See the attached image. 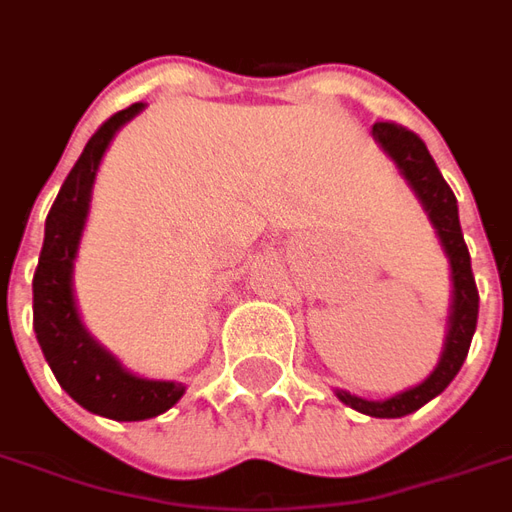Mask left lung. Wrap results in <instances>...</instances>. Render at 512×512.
<instances>
[{
    "label": "left lung",
    "instance_id": "obj_1",
    "mask_svg": "<svg viewBox=\"0 0 512 512\" xmlns=\"http://www.w3.org/2000/svg\"><path fill=\"white\" fill-rule=\"evenodd\" d=\"M373 136L378 139V145L395 158V164L406 175L411 189L417 191V197L428 211L430 222L439 233L441 246L450 257L452 285H455L452 299L455 301H452L447 348L441 354L439 367L422 384L389 397V400H362V397L348 395L343 389L337 392V397L343 400L345 406L356 408L362 414H370V417H406L411 411L425 406L428 400L441 395L450 386L452 378L458 376L463 359L469 354L474 329H477L480 293H477V285H474L472 257H469V249H466V241H463L461 233V222H458V202H455V194L447 186V180L441 178L439 167L428 153L425 142L414 131H408L406 126H397V123H376Z\"/></svg>",
    "mask_w": 512,
    "mask_h": 512
}]
</instances>
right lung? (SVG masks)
Wrapping results in <instances>:
<instances>
[{
    "instance_id": "right-lung-1",
    "label": "right lung",
    "mask_w": 512,
    "mask_h": 512,
    "mask_svg": "<svg viewBox=\"0 0 512 512\" xmlns=\"http://www.w3.org/2000/svg\"><path fill=\"white\" fill-rule=\"evenodd\" d=\"M139 109L142 104H131L123 112H115L90 136V142L68 172L46 216V238L32 277V326L51 373L79 406L123 422L164 414L180 400L183 384L131 376L120 367L115 356L106 354L84 332L73 304L71 268L76 246L82 238L95 169L101 164V156L117 128L131 120Z\"/></svg>"
}]
</instances>
